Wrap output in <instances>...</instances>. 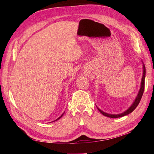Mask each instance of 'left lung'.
I'll return each instance as SVG.
<instances>
[{
	"label": "left lung",
	"mask_w": 154,
	"mask_h": 154,
	"mask_svg": "<svg viewBox=\"0 0 154 154\" xmlns=\"http://www.w3.org/2000/svg\"><path fill=\"white\" fill-rule=\"evenodd\" d=\"M145 76H146V67H145L144 65H143V77H142V79L141 87H140V90L139 91L138 96H137L136 99H135V101L132 104V105L130 106L127 110H126L125 112H124L123 113L120 114H108V113L103 112V111H102L100 109H99V108H97L98 110H99V112L102 114H103L104 116H107V117H110V118H120V117H122V116H126V115H127V114H128L130 113H131L132 112H133V111L137 107V106L138 105V104L140 103V100H141L142 95H143V91H144Z\"/></svg>",
	"instance_id": "1"
}]
</instances>
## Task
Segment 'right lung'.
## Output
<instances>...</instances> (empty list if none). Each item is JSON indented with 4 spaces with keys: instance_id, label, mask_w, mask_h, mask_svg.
Segmentation results:
<instances>
[{
    "instance_id": "1",
    "label": "right lung",
    "mask_w": 154,
    "mask_h": 154,
    "mask_svg": "<svg viewBox=\"0 0 154 154\" xmlns=\"http://www.w3.org/2000/svg\"><path fill=\"white\" fill-rule=\"evenodd\" d=\"M63 114H64V113H63ZM63 114H62V115H61V116L60 117H59V118H58V119H56V120H59V119H61V118L62 117V116H63Z\"/></svg>"
}]
</instances>
